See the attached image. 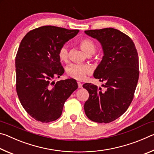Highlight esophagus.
Segmentation results:
<instances>
[{"label": "esophagus", "instance_id": "obj_1", "mask_svg": "<svg viewBox=\"0 0 154 154\" xmlns=\"http://www.w3.org/2000/svg\"><path fill=\"white\" fill-rule=\"evenodd\" d=\"M77 84H78V88H82L83 85L80 82H77Z\"/></svg>", "mask_w": 154, "mask_h": 154}]
</instances>
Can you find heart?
Listing matches in <instances>:
<instances>
[{"label":"heart","mask_w":154,"mask_h":154,"mask_svg":"<svg viewBox=\"0 0 154 154\" xmlns=\"http://www.w3.org/2000/svg\"><path fill=\"white\" fill-rule=\"evenodd\" d=\"M79 45L88 55L94 54L95 51V44L89 38H82L78 41ZM60 60L63 62H67L69 60V50L66 45H62L60 48L58 52ZM90 67L86 65L71 64L66 68L67 75L71 78L77 80H83L88 75L91 73Z\"/></svg>","instance_id":"b5f03b06"}]
</instances>
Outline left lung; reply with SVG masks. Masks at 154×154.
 <instances>
[{
	"label": "left lung",
	"mask_w": 154,
	"mask_h": 154,
	"mask_svg": "<svg viewBox=\"0 0 154 154\" xmlns=\"http://www.w3.org/2000/svg\"><path fill=\"white\" fill-rule=\"evenodd\" d=\"M103 47L104 56L94 77L105 82V92L91 83L83 85L89 92L84 104L85 115L98 123H109L119 118L134 98L139 80V56L131 38L113 28L85 30Z\"/></svg>",
	"instance_id": "8db88e82"
}]
</instances>
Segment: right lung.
Masks as SVG:
<instances>
[{
  "instance_id": "1",
  "label": "right lung",
  "mask_w": 154,
  "mask_h": 154,
  "mask_svg": "<svg viewBox=\"0 0 154 154\" xmlns=\"http://www.w3.org/2000/svg\"><path fill=\"white\" fill-rule=\"evenodd\" d=\"M79 31L44 26L29 31L21 41L15 57L16 91L23 107L36 121L58 119L65 101L77 89L74 79L51 80L64 72L60 48Z\"/></svg>"
}]
</instances>
